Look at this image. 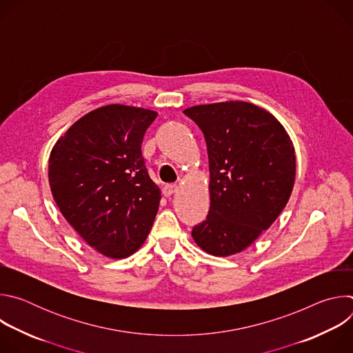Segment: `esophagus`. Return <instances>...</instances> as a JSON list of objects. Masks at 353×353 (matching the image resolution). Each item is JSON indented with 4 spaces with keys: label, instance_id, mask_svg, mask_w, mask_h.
Wrapping results in <instances>:
<instances>
[{
    "label": "esophagus",
    "instance_id": "esophagus-1",
    "mask_svg": "<svg viewBox=\"0 0 353 353\" xmlns=\"http://www.w3.org/2000/svg\"><path fill=\"white\" fill-rule=\"evenodd\" d=\"M177 191V185L176 184H166L163 187V194L165 196H170L172 194H174Z\"/></svg>",
    "mask_w": 353,
    "mask_h": 353
}]
</instances>
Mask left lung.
<instances>
[{"instance_id": "8db88e82", "label": "left lung", "mask_w": 353, "mask_h": 353, "mask_svg": "<svg viewBox=\"0 0 353 353\" xmlns=\"http://www.w3.org/2000/svg\"><path fill=\"white\" fill-rule=\"evenodd\" d=\"M184 114L204 132L211 176V208L191 236L208 254L240 253L288 204L296 174L293 143L282 124L253 103L199 105Z\"/></svg>"}]
</instances>
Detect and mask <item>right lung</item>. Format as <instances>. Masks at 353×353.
I'll return each instance as SVG.
<instances>
[{"instance_id":"obj_1","label":"right lung","mask_w":353,"mask_h":353,"mask_svg":"<svg viewBox=\"0 0 353 353\" xmlns=\"http://www.w3.org/2000/svg\"><path fill=\"white\" fill-rule=\"evenodd\" d=\"M158 113L124 106L99 108L56 142L48 181L57 207L100 254L125 259L142 245L161 203L141 152Z\"/></svg>"}]
</instances>
